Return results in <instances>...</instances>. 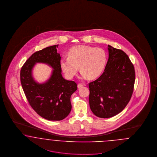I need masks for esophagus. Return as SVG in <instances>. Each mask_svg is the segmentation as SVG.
I'll return each mask as SVG.
<instances>
[{
  "label": "esophagus",
  "instance_id": "obj_1",
  "mask_svg": "<svg viewBox=\"0 0 157 157\" xmlns=\"http://www.w3.org/2000/svg\"><path fill=\"white\" fill-rule=\"evenodd\" d=\"M83 86H84L83 84L79 83V84H78V85H77V87H78V89H80V88H82V87H83Z\"/></svg>",
  "mask_w": 157,
  "mask_h": 157
}]
</instances>
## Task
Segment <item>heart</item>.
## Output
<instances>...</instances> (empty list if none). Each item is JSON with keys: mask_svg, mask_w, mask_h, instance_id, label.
<instances>
[{"mask_svg": "<svg viewBox=\"0 0 157 157\" xmlns=\"http://www.w3.org/2000/svg\"><path fill=\"white\" fill-rule=\"evenodd\" d=\"M107 60V53L102 48L78 45L69 49L68 57L61 59L60 66L68 78L76 75L78 66L82 78L88 76L90 78H95L102 73Z\"/></svg>", "mask_w": 157, "mask_h": 157, "instance_id": "b5f03b06", "label": "heart"}]
</instances>
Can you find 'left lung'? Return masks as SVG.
<instances>
[{"mask_svg": "<svg viewBox=\"0 0 157 157\" xmlns=\"http://www.w3.org/2000/svg\"><path fill=\"white\" fill-rule=\"evenodd\" d=\"M109 57L101 75L89 84L90 109L94 115L107 118L121 112L134 91L135 69L127 55L109 45Z\"/></svg>", "mask_w": 157, "mask_h": 157, "instance_id": "1", "label": "left lung"}]
</instances>
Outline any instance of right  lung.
<instances>
[{"label":"right lung","instance_id":"add662e5","mask_svg":"<svg viewBox=\"0 0 157 157\" xmlns=\"http://www.w3.org/2000/svg\"><path fill=\"white\" fill-rule=\"evenodd\" d=\"M58 44L44 48L32 55L21 68V82L27 101L35 112L50 121H60L71 109L70 97L77 89L74 81L65 80L61 75V57ZM36 62L47 63L52 67V75L43 84L35 82L31 70Z\"/></svg>","mask_w":157,"mask_h":157}]
</instances>
